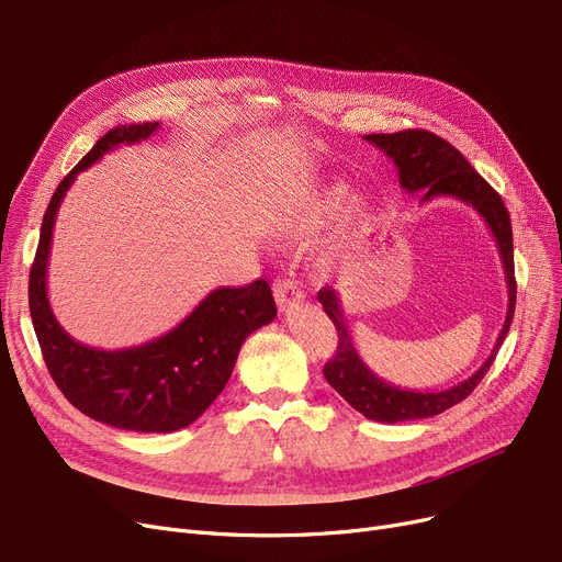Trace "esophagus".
Returning <instances> with one entry per match:
<instances>
[{
	"label": "esophagus",
	"mask_w": 562,
	"mask_h": 562,
	"mask_svg": "<svg viewBox=\"0 0 562 562\" xmlns=\"http://www.w3.org/2000/svg\"><path fill=\"white\" fill-rule=\"evenodd\" d=\"M273 296L278 301V307L282 312H286L289 307H294L303 301V291H301L299 282L289 280V278H280L273 282Z\"/></svg>",
	"instance_id": "34e87169"
}]
</instances>
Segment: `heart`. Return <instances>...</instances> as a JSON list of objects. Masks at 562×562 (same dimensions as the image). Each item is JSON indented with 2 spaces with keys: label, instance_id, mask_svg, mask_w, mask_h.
I'll return each mask as SVG.
<instances>
[{
  "label": "heart",
  "instance_id": "b5f03b06",
  "mask_svg": "<svg viewBox=\"0 0 562 562\" xmlns=\"http://www.w3.org/2000/svg\"><path fill=\"white\" fill-rule=\"evenodd\" d=\"M347 200H349V186L341 181H333L316 188L299 211L284 217L280 223V232L286 238H307L319 232L324 225H328L333 217L345 209ZM372 223H374V206L364 198H356L347 206L345 215H341V238H345L347 246H353L358 238L368 234Z\"/></svg>",
  "mask_w": 562,
  "mask_h": 562
}]
</instances>
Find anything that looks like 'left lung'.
Masks as SVG:
<instances>
[{"label":"left lung","instance_id":"left-lung-1","mask_svg":"<svg viewBox=\"0 0 562 562\" xmlns=\"http://www.w3.org/2000/svg\"><path fill=\"white\" fill-rule=\"evenodd\" d=\"M364 139L379 146V149L395 162L400 172V186L406 192H423V202L436 198H457L463 204L473 206L482 215V221L490 225L496 238L507 282V314L492 356L484 360V364L473 376L448 390H438V393H427V390L425 393H420V390H404L379 379L368 364L362 362L353 347L337 291L330 286H324L319 291V303L324 305V312L328 314V319L337 330L335 356L324 368L326 381L358 413H362L364 418L395 425L404 420L431 418L448 411L461 400H467L473 393V387H477V383L484 379V374L490 372L503 339L507 337L512 316H515V248H512L509 213L501 200V194L475 172L471 162L463 158L461 151L454 149L450 142L429 131H400L387 135L374 133L364 135Z\"/></svg>","mask_w":562,"mask_h":562}]
</instances>
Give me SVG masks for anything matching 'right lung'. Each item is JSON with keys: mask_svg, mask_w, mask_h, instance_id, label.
I'll return each mask as SVG.
<instances>
[{"mask_svg": "<svg viewBox=\"0 0 562 562\" xmlns=\"http://www.w3.org/2000/svg\"><path fill=\"white\" fill-rule=\"evenodd\" d=\"M158 126V121L116 126L70 169L43 215L30 273L32 324L47 372L64 397L91 420L142 434H169L198 420L223 393L246 337L278 314L271 286L255 280L248 286L211 291L177 328L133 349H91L55 319L47 301V257L66 190L82 169L119 144L142 142Z\"/></svg>", "mask_w": 562, "mask_h": 562, "instance_id": "1", "label": "right lung"}]
</instances>
